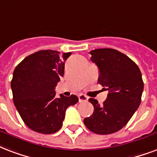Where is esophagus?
<instances>
[{
  "label": "esophagus",
  "mask_w": 157,
  "mask_h": 157,
  "mask_svg": "<svg viewBox=\"0 0 157 157\" xmlns=\"http://www.w3.org/2000/svg\"><path fill=\"white\" fill-rule=\"evenodd\" d=\"M78 98H79V102H86V101L88 100V97L86 96V95L83 94H79Z\"/></svg>",
  "instance_id": "esophagus-1"
}]
</instances>
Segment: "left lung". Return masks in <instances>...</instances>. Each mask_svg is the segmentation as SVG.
Wrapping results in <instances>:
<instances>
[{
	"mask_svg": "<svg viewBox=\"0 0 157 157\" xmlns=\"http://www.w3.org/2000/svg\"><path fill=\"white\" fill-rule=\"evenodd\" d=\"M90 53L100 71L98 82L109 94L102 105L90 98L94 113L84 124L94 133L110 134L123 128L139 107L144 88L142 73L132 60L118 50L98 48Z\"/></svg>",
	"mask_w": 157,
	"mask_h": 157,
	"instance_id": "1",
	"label": "left lung"
}]
</instances>
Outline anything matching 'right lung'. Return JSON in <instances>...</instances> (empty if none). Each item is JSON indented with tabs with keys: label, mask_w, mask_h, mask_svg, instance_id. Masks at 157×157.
Here are the masks:
<instances>
[{
	"label": "right lung",
	"mask_w": 157,
	"mask_h": 157,
	"mask_svg": "<svg viewBox=\"0 0 157 157\" xmlns=\"http://www.w3.org/2000/svg\"><path fill=\"white\" fill-rule=\"evenodd\" d=\"M71 52L41 50L26 57L13 72V101L24 123L33 131L51 134L59 130L66 109L78 102L71 94L56 97L55 87L64 75L65 62Z\"/></svg>",
	"instance_id": "add662e5"
}]
</instances>
